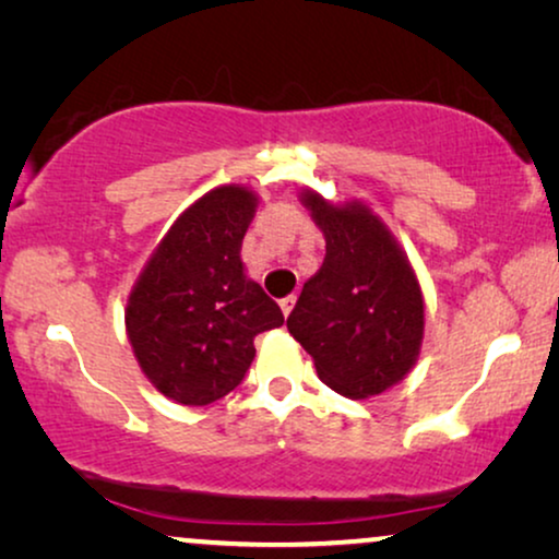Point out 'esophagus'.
I'll return each mask as SVG.
<instances>
[{
  "label": "esophagus",
  "mask_w": 559,
  "mask_h": 559,
  "mask_svg": "<svg viewBox=\"0 0 559 559\" xmlns=\"http://www.w3.org/2000/svg\"><path fill=\"white\" fill-rule=\"evenodd\" d=\"M295 302H297L295 295H287V297H282V300H280V308H282V312H285V318L289 316V312H293Z\"/></svg>",
  "instance_id": "obj_1"
}]
</instances>
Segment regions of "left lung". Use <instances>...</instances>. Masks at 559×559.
Returning a JSON list of instances; mask_svg holds the SVG:
<instances>
[{
  "mask_svg": "<svg viewBox=\"0 0 559 559\" xmlns=\"http://www.w3.org/2000/svg\"><path fill=\"white\" fill-rule=\"evenodd\" d=\"M305 205L325 234V259L289 312V333L333 392L350 400L381 394L404 379L423 343L415 272L369 209H335L312 190Z\"/></svg>",
  "mask_w": 559,
  "mask_h": 559,
  "instance_id": "1",
  "label": "left lung"
}]
</instances>
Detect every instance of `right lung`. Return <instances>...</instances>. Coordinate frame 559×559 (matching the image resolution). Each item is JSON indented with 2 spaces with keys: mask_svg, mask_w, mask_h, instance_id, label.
<instances>
[{
  "mask_svg": "<svg viewBox=\"0 0 559 559\" xmlns=\"http://www.w3.org/2000/svg\"><path fill=\"white\" fill-rule=\"evenodd\" d=\"M257 198L224 186L175 221L127 305V333L159 392L203 407L234 392L254 361V338L285 323L280 305L243 277L241 239Z\"/></svg>",
  "mask_w": 559,
  "mask_h": 559,
  "instance_id": "1",
  "label": "right lung"
}]
</instances>
